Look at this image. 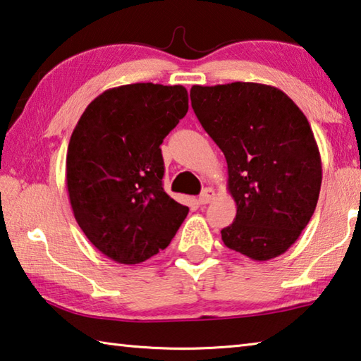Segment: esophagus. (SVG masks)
I'll use <instances>...</instances> for the list:
<instances>
[{"label":"esophagus","instance_id":"esophagus-1","mask_svg":"<svg viewBox=\"0 0 361 361\" xmlns=\"http://www.w3.org/2000/svg\"><path fill=\"white\" fill-rule=\"evenodd\" d=\"M214 198H216V192H214L212 188H204V190L201 192L198 201H200V204H207V203H211Z\"/></svg>","mask_w":361,"mask_h":361}]
</instances>
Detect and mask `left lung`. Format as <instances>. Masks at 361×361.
<instances>
[{
  "label": "left lung",
  "instance_id": "obj_1",
  "mask_svg": "<svg viewBox=\"0 0 361 361\" xmlns=\"http://www.w3.org/2000/svg\"><path fill=\"white\" fill-rule=\"evenodd\" d=\"M190 99L228 164L238 211L224 244L257 262L282 255L311 220L322 185L306 116L279 88L255 82L193 85Z\"/></svg>",
  "mask_w": 361,
  "mask_h": 361
}]
</instances>
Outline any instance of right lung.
Masks as SVG:
<instances>
[{"label": "right lung", "mask_w": 361, "mask_h": 361, "mask_svg": "<svg viewBox=\"0 0 361 361\" xmlns=\"http://www.w3.org/2000/svg\"><path fill=\"white\" fill-rule=\"evenodd\" d=\"M182 85L109 88L82 114L69 139L66 187L80 230L101 254L142 263L166 249L188 207L163 190L160 145L185 117Z\"/></svg>", "instance_id": "1"}]
</instances>
